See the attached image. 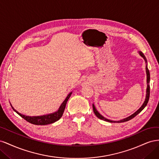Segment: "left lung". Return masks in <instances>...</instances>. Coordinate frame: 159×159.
Here are the masks:
<instances>
[{
	"mask_svg": "<svg viewBox=\"0 0 159 159\" xmlns=\"http://www.w3.org/2000/svg\"><path fill=\"white\" fill-rule=\"evenodd\" d=\"M139 54H140V56L141 57H143L144 60H145L146 63H147V59L146 57L145 56V55L143 54V53L141 52V51L139 52ZM146 73H147V93H146V98H145V102H144L143 104L142 105V106L139 108L136 112H134L133 114H132L131 115H130L129 117H126L125 118L123 119H121L120 120V121H111V120H109V119H107L105 117H104L103 116H102V115H101L98 111L97 109H95V105L93 104V112L95 113V115L97 116L99 119H102V120H103V121H107V122H109V123H123V122H125V121H129V120L132 119L133 118H134V117L136 116L137 115H138L139 113H140L141 111L145 108L146 107V105H147L148 103V99H149V96H150V85H149V83H150V73H149V71H148V69L147 68V65L146 66Z\"/></svg>",
	"mask_w": 159,
	"mask_h": 159,
	"instance_id": "left-lung-1",
	"label": "left lung"
}]
</instances>
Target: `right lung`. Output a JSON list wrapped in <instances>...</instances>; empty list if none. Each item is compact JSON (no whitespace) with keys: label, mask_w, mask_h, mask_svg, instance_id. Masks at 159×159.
<instances>
[{"label":"right lung","mask_w":159,"mask_h":159,"mask_svg":"<svg viewBox=\"0 0 159 159\" xmlns=\"http://www.w3.org/2000/svg\"><path fill=\"white\" fill-rule=\"evenodd\" d=\"M72 92H70L68 96H67L66 98L65 99V100L60 105V107H59L58 110L57 111L53 113H50L48 115H42V116H34V117H30V116H26V115H22L20 113H18L17 111H16L13 108V107L12 106V105L11 104L12 108L13 109V110L15 111L17 114H18L21 117H22L23 119H25L26 121H27L28 122H29L32 124L34 125H48V124H51L54 123L61 117L62 115L64 113V109L66 107V105L67 103V102L69 99V98H70V96L71 95Z\"/></svg>","instance_id":"1"}]
</instances>
